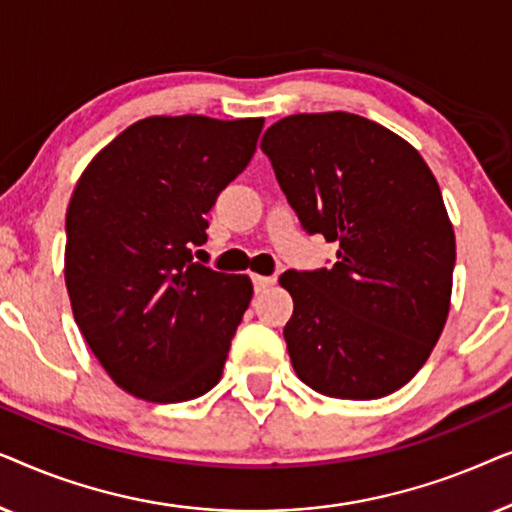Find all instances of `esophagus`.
<instances>
[{
    "label": "esophagus",
    "mask_w": 512,
    "mask_h": 512,
    "mask_svg": "<svg viewBox=\"0 0 512 512\" xmlns=\"http://www.w3.org/2000/svg\"><path fill=\"white\" fill-rule=\"evenodd\" d=\"M251 282H254L256 293H261L277 282V277H265V275H251Z\"/></svg>",
    "instance_id": "34e87169"
}]
</instances>
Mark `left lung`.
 <instances>
[{
  "instance_id": "1",
  "label": "left lung",
  "mask_w": 512,
  "mask_h": 512,
  "mask_svg": "<svg viewBox=\"0 0 512 512\" xmlns=\"http://www.w3.org/2000/svg\"><path fill=\"white\" fill-rule=\"evenodd\" d=\"M261 149L300 226L340 244L333 268L279 277L293 370L324 396H389L450 312L457 251L436 177L405 139L345 111L286 116Z\"/></svg>"
}]
</instances>
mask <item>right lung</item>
Here are the masks:
<instances>
[{
	"mask_svg": "<svg viewBox=\"0 0 512 512\" xmlns=\"http://www.w3.org/2000/svg\"><path fill=\"white\" fill-rule=\"evenodd\" d=\"M263 118L151 116L90 160L67 207L65 282L76 326L111 380L181 403L221 380L251 300L247 275L193 261L205 214L249 165Z\"/></svg>",
	"mask_w": 512,
	"mask_h": 512,
	"instance_id": "obj_1",
	"label": "right lung"
}]
</instances>
